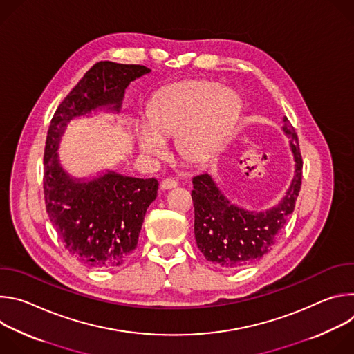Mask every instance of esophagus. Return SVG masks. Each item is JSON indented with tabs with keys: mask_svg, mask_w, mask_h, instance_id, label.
Segmentation results:
<instances>
[{
	"mask_svg": "<svg viewBox=\"0 0 354 354\" xmlns=\"http://www.w3.org/2000/svg\"><path fill=\"white\" fill-rule=\"evenodd\" d=\"M179 185V182L175 179V178H167V179H164L162 180V183H161V187L162 189H172V187H176Z\"/></svg>",
	"mask_w": 354,
	"mask_h": 354,
	"instance_id": "1",
	"label": "esophagus"
}]
</instances>
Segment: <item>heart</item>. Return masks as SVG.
Here are the masks:
<instances>
[{"instance_id": "heart-1", "label": "heart", "mask_w": 354, "mask_h": 354, "mask_svg": "<svg viewBox=\"0 0 354 354\" xmlns=\"http://www.w3.org/2000/svg\"><path fill=\"white\" fill-rule=\"evenodd\" d=\"M241 97L207 80H187L161 89L147 106L145 126L136 138L145 154H160L165 138L175 136L178 154L189 164L213 160L234 130Z\"/></svg>"}]
</instances>
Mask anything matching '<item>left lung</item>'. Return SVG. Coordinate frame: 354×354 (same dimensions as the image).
<instances>
[{"instance_id":"8db88e82","label":"left lung","mask_w":354,"mask_h":354,"mask_svg":"<svg viewBox=\"0 0 354 354\" xmlns=\"http://www.w3.org/2000/svg\"><path fill=\"white\" fill-rule=\"evenodd\" d=\"M283 122V131L290 138L295 172L286 196L276 207L259 213L248 212L232 205L209 174L193 178L196 243L207 261L223 269H239L266 255L294 212L302 179V158L294 127L287 118Z\"/></svg>"}]
</instances>
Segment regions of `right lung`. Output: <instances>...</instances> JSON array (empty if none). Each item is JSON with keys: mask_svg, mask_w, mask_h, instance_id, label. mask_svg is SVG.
Returning a JSON list of instances; mask_svg holds the SVG:
<instances>
[{"mask_svg": "<svg viewBox=\"0 0 354 354\" xmlns=\"http://www.w3.org/2000/svg\"><path fill=\"white\" fill-rule=\"evenodd\" d=\"M149 71L138 64L96 63L64 97L48 126L43 157L46 212L66 249L89 268L113 269L131 257L158 180L112 171L91 180L71 178L59 161L60 140L77 116L96 109L119 112L129 84Z\"/></svg>", "mask_w": 354, "mask_h": 354, "instance_id": "right-lung-1", "label": "right lung"}]
</instances>
